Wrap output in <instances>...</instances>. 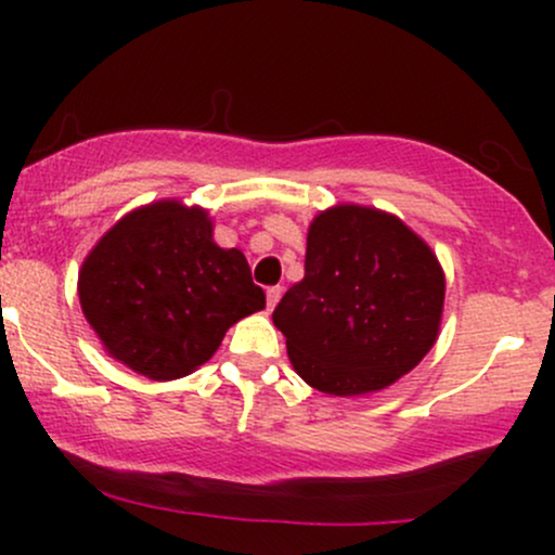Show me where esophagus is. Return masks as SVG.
<instances>
[{"instance_id": "34e87169", "label": "esophagus", "mask_w": 555, "mask_h": 555, "mask_svg": "<svg viewBox=\"0 0 555 555\" xmlns=\"http://www.w3.org/2000/svg\"><path fill=\"white\" fill-rule=\"evenodd\" d=\"M282 295H284L282 286H271V289H266V302H269V310L276 308V302L282 299Z\"/></svg>"}]
</instances>
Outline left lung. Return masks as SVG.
Returning a JSON list of instances; mask_svg holds the SVG:
<instances>
[{"instance_id":"1","label":"left lung","mask_w":555,"mask_h":555,"mask_svg":"<svg viewBox=\"0 0 555 555\" xmlns=\"http://www.w3.org/2000/svg\"><path fill=\"white\" fill-rule=\"evenodd\" d=\"M446 273L399 216L336 203L308 227L302 282L273 310L292 367L334 397H371L415 371L443 321Z\"/></svg>"}]
</instances>
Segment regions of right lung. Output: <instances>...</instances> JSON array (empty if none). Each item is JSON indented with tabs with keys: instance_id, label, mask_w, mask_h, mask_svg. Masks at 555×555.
Instances as JSON below:
<instances>
[{
	"instance_id": "add662e5",
	"label": "right lung",
	"mask_w": 555,
	"mask_h": 555,
	"mask_svg": "<svg viewBox=\"0 0 555 555\" xmlns=\"http://www.w3.org/2000/svg\"><path fill=\"white\" fill-rule=\"evenodd\" d=\"M78 297L104 352L151 380L214 358L234 323L266 308L237 247H219L208 208L162 197L125 214L82 258Z\"/></svg>"
}]
</instances>
